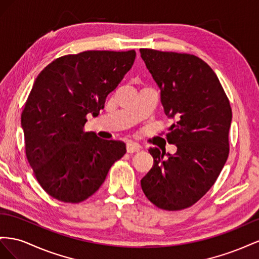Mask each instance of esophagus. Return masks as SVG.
Returning a JSON list of instances; mask_svg holds the SVG:
<instances>
[{
  "label": "esophagus",
  "mask_w": 259,
  "mask_h": 259,
  "mask_svg": "<svg viewBox=\"0 0 259 259\" xmlns=\"http://www.w3.org/2000/svg\"><path fill=\"white\" fill-rule=\"evenodd\" d=\"M140 149H141V146L134 141H130L127 143V152L128 153L138 152V151H140Z\"/></svg>",
  "instance_id": "34e87169"
}]
</instances>
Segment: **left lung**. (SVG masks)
Returning a JSON list of instances; mask_svg holds the SVG:
<instances>
[{
	"label": "left lung",
	"instance_id": "1",
	"mask_svg": "<svg viewBox=\"0 0 259 259\" xmlns=\"http://www.w3.org/2000/svg\"><path fill=\"white\" fill-rule=\"evenodd\" d=\"M167 117L176 123L167 141L171 155L157 147L149 152L154 166L141 180L145 196L166 210L190 207L216 182L229 155L232 110L216 73L191 54L140 50Z\"/></svg>",
	"mask_w": 259,
	"mask_h": 259
}]
</instances>
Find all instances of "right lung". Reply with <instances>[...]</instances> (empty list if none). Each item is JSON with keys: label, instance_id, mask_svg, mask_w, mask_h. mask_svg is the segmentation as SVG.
<instances>
[{"label": "right lung", "instance_id": "obj_1", "mask_svg": "<svg viewBox=\"0 0 259 259\" xmlns=\"http://www.w3.org/2000/svg\"><path fill=\"white\" fill-rule=\"evenodd\" d=\"M136 60V51H85L53 61L36 77L21 114L29 164L49 195L79 203L97 192L125 144L85 132L107 95Z\"/></svg>", "mask_w": 259, "mask_h": 259}]
</instances>
